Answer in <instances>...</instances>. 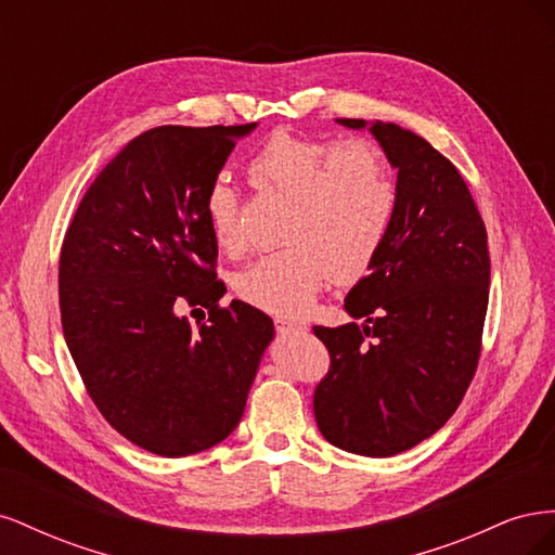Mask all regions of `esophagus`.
Wrapping results in <instances>:
<instances>
[{"instance_id": "obj_1", "label": "esophagus", "mask_w": 555, "mask_h": 555, "mask_svg": "<svg viewBox=\"0 0 555 555\" xmlns=\"http://www.w3.org/2000/svg\"><path fill=\"white\" fill-rule=\"evenodd\" d=\"M275 326H278L280 335H294V333L304 331V326L292 322V319H287V317H275Z\"/></svg>"}]
</instances>
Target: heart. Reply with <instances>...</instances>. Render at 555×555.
<instances>
[{"label": "heart", "instance_id": "b5f03b06", "mask_svg": "<svg viewBox=\"0 0 555 555\" xmlns=\"http://www.w3.org/2000/svg\"><path fill=\"white\" fill-rule=\"evenodd\" d=\"M247 171L261 188L289 198V210L282 227L287 245L238 273L241 298L266 312L300 314L328 278L347 284L365 275L396 215V184L379 145L275 131ZM204 212L217 247L238 255L245 243L238 198L222 176L210 182Z\"/></svg>", "mask_w": 555, "mask_h": 555}]
</instances>
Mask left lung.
<instances>
[{"label":"left lung","mask_w":555,"mask_h":555,"mask_svg":"<svg viewBox=\"0 0 555 555\" xmlns=\"http://www.w3.org/2000/svg\"><path fill=\"white\" fill-rule=\"evenodd\" d=\"M335 122L367 129L384 150L398 171L396 215L371 273L345 298L354 322L312 328L331 354L314 418L333 447L384 459L442 428L473 382L489 308V236L456 166L426 139L382 120Z\"/></svg>","instance_id":"obj_1"}]
</instances>
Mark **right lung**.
Returning <instances> with one entry per match:
<instances>
[{"label": "right lung", "instance_id": "1", "mask_svg": "<svg viewBox=\"0 0 555 555\" xmlns=\"http://www.w3.org/2000/svg\"><path fill=\"white\" fill-rule=\"evenodd\" d=\"M236 127H155L96 176L64 236L60 310L66 347L106 422L137 447L180 459L238 426L273 319L227 292L204 198ZM209 308L198 332L175 312Z\"/></svg>", "mask_w": 555, "mask_h": 555}]
</instances>
